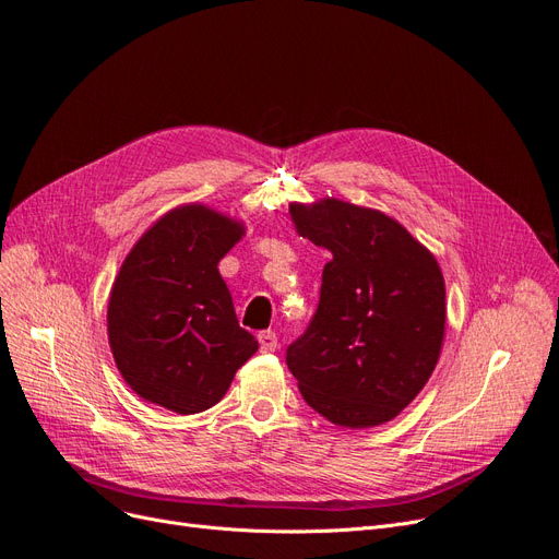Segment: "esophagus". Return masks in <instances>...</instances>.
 <instances>
[{
    "mask_svg": "<svg viewBox=\"0 0 559 559\" xmlns=\"http://www.w3.org/2000/svg\"><path fill=\"white\" fill-rule=\"evenodd\" d=\"M258 343H260V349H262L264 354L276 352V347H278V335H276L274 331H260V333H258Z\"/></svg>",
    "mask_w": 559,
    "mask_h": 559,
    "instance_id": "1",
    "label": "esophagus"
}]
</instances>
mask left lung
<instances>
[{"label": "left lung", "instance_id": "left-lung-1", "mask_svg": "<svg viewBox=\"0 0 559 559\" xmlns=\"http://www.w3.org/2000/svg\"><path fill=\"white\" fill-rule=\"evenodd\" d=\"M301 237L331 253L320 304L285 352L308 406L340 427L393 420L431 377L445 331L436 258L391 216L335 199L293 205Z\"/></svg>", "mask_w": 559, "mask_h": 559}]
</instances>
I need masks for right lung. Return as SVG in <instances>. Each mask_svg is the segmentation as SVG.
<instances>
[{"label": "right lung", "instance_id": "obj_1", "mask_svg": "<svg viewBox=\"0 0 559 559\" xmlns=\"http://www.w3.org/2000/svg\"><path fill=\"white\" fill-rule=\"evenodd\" d=\"M245 228L203 205L164 214L114 281L107 326L136 395L180 416L219 402L258 340L241 329L219 260Z\"/></svg>", "mask_w": 559, "mask_h": 559}]
</instances>
